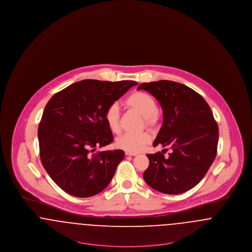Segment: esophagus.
Returning a JSON list of instances; mask_svg holds the SVG:
<instances>
[{"label": "esophagus", "mask_w": 252, "mask_h": 252, "mask_svg": "<svg viewBox=\"0 0 252 252\" xmlns=\"http://www.w3.org/2000/svg\"><path fill=\"white\" fill-rule=\"evenodd\" d=\"M126 156H136L137 153H134V152H128V151H126Z\"/></svg>", "instance_id": "34e87169"}]
</instances>
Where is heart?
<instances>
[{"label": "heart", "instance_id": "obj_1", "mask_svg": "<svg viewBox=\"0 0 252 252\" xmlns=\"http://www.w3.org/2000/svg\"><path fill=\"white\" fill-rule=\"evenodd\" d=\"M126 108L136 111L144 118V125L149 127H155L158 121L159 115L158 112L155 99L143 92H135L125 100ZM105 121L109 130L118 134L120 133V112L117 105L109 106L105 112ZM151 141V136L147 131L140 133H126L119 137L115 144L118 148L128 152H139Z\"/></svg>", "mask_w": 252, "mask_h": 252}]
</instances>
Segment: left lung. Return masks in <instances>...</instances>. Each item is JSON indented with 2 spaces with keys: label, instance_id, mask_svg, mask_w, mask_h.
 <instances>
[{
  "label": "left lung",
  "instance_id": "1",
  "mask_svg": "<svg viewBox=\"0 0 252 252\" xmlns=\"http://www.w3.org/2000/svg\"><path fill=\"white\" fill-rule=\"evenodd\" d=\"M144 90L158 101L163 122L154 141L161 152L147 154L149 166L144 180L153 189L179 194L193 188L202 180L216 158L218 126L202 96L191 88L169 80L143 83ZM167 150V157L164 153Z\"/></svg>",
  "mask_w": 252,
  "mask_h": 252
}]
</instances>
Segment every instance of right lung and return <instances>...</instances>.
<instances>
[{
    "mask_svg": "<svg viewBox=\"0 0 252 252\" xmlns=\"http://www.w3.org/2000/svg\"><path fill=\"white\" fill-rule=\"evenodd\" d=\"M135 81L85 79L70 85L49 100L38 126L40 160L56 184L73 196L102 192L114 176L125 152H96L113 142L105 121L107 108Z\"/></svg>",
    "mask_w": 252,
    "mask_h": 252,
    "instance_id": "right-lung-1",
    "label": "right lung"
}]
</instances>
